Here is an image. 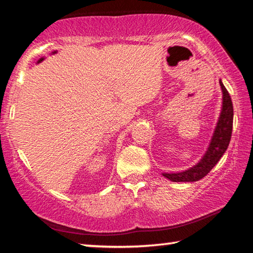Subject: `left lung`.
<instances>
[{
  "label": "left lung",
  "mask_w": 253,
  "mask_h": 253,
  "mask_svg": "<svg viewBox=\"0 0 253 253\" xmlns=\"http://www.w3.org/2000/svg\"><path fill=\"white\" fill-rule=\"evenodd\" d=\"M222 90V108L219 119L212 138L202 158L188 169L178 173H163V176L172 182H196L203 178L214 166L217 164L220 158L223 156L229 146L233 126V106L231 97L226 90L222 80H219Z\"/></svg>",
  "instance_id": "left-lung-1"
}]
</instances>
